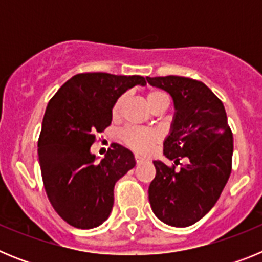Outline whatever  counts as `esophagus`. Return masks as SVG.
Here are the masks:
<instances>
[{
	"instance_id": "esophagus-1",
	"label": "esophagus",
	"mask_w": 262,
	"mask_h": 262,
	"mask_svg": "<svg viewBox=\"0 0 262 262\" xmlns=\"http://www.w3.org/2000/svg\"><path fill=\"white\" fill-rule=\"evenodd\" d=\"M134 159H135V161H136V163H143V161H144V160L145 159H143V157L142 156H139V155H135V157H134Z\"/></svg>"
}]
</instances>
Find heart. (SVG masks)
I'll return each mask as SVG.
<instances>
[{
  "instance_id": "b5f03b06",
  "label": "heart",
  "mask_w": 262,
  "mask_h": 262,
  "mask_svg": "<svg viewBox=\"0 0 262 262\" xmlns=\"http://www.w3.org/2000/svg\"><path fill=\"white\" fill-rule=\"evenodd\" d=\"M148 106L151 107V110L156 108L157 106H166L168 107L169 97L165 92L160 89H152L149 90L145 96ZM124 102H126V96H120L119 98L115 101L113 105V117H119L120 111L123 108ZM120 142L127 145L128 148L134 149L136 152H147L149 148L154 144L159 142V134L155 131H149V129H142V128H134V127H128L124 128L123 131H120L119 134Z\"/></svg>"
}]
</instances>
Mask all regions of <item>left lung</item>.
Returning a JSON list of instances; mask_svg holds the SVG:
<instances>
[{"mask_svg":"<svg viewBox=\"0 0 262 262\" xmlns=\"http://www.w3.org/2000/svg\"><path fill=\"white\" fill-rule=\"evenodd\" d=\"M174 102L172 131L164 155L174 161H154L156 176L148 189L152 211L173 227H189L214 207L232 169L233 138L222 101L201 81L181 76L147 77ZM180 159L185 164L176 169Z\"/></svg>","mask_w":262,"mask_h":262,"instance_id":"8db88e82","label":"left lung"}]
</instances>
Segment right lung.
I'll return each instance as SVG.
<instances>
[{"label":"right lung","mask_w":262,"mask_h":262,"mask_svg":"<svg viewBox=\"0 0 262 262\" xmlns=\"http://www.w3.org/2000/svg\"><path fill=\"white\" fill-rule=\"evenodd\" d=\"M142 76L80 73L50 99L38 140L46 193L55 211L71 226L102 224L114 205V186L135 166L133 152L113 143L102 160L90 154L96 135L113 119V105Z\"/></svg>","instance_id":"1"}]
</instances>
